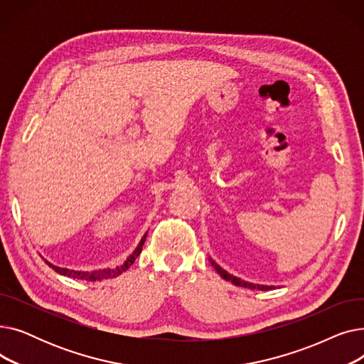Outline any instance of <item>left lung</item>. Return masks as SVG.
I'll use <instances>...</instances> for the list:
<instances>
[{"label":"left lung","instance_id":"1","mask_svg":"<svg viewBox=\"0 0 364 364\" xmlns=\"http://www.w3.org/2000/svg\"><path fill=\"white\" fill-rule=\"evenodd\" d=\"M211 262H213V265H214V269L218 272V274H221L223 279H225V280H228V282H232V283L236 284V286H242V288H250V289H258V291H270V289H273V286L254 284V283H250V282H245V280H242V279H239V277H236V276L228 274L225 270H223L221 267L217 265L214 261H211Z\"/></svg>","mask_w":364,"mask_h":364}]
</instances>
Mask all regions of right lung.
I'll list each match as a JSON object with an SVG mask.
<instances>
[{"label": "right lung", "mask_w": 364, "mask_h": 364, "mask_svg": "<svg viewBox=\"0 0 364 364\" xmlns=\"http://www.w3.org/2000/svg\"><path fill=\"white\" fill-rule=\"evenodd\" d=\"M144 240H146V235L143 236L141 242L139 243L137 250L134 251L128 258L127 261L117 267V269H106V270H94V272H75V270H68V269H62V267H55L53 264H50L48 261H46L51 269L57 273H60L63 276H68V277H72V279H81V280H87V282H99V280H103V279H112V277H117L119 274H122L127 269H129V267L134 264V261H136V258L140 255L141 250H143V245H144Z\"/></svg>", "instance_id": "add662e5"}]
</instances>
